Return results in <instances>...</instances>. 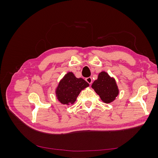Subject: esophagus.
<instances>
[{
    "instance_id": "esophagus-1",
    "label": "esophagus",
    "mask_w": 158,
    "mask_h": 158,
    "mask_svg": "<svg viewBox=\"0 0 158 158\" xmlns=\"http://www.w3.org/2000/svg\"><path fill=\"white\" fill-rule=\"evenodd\" d=\"M85 81H86V82L89 84H92V77H88V78H85Z\"/></svg>"
}]
</instances>
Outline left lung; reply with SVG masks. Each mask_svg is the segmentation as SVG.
I'll return each instance as SVG.
<instances>
[{
    "instance_id": "1",
    "label": "left lung",
    "mask_w": 158,
    "mask_h": 158,
    "mask_svg": "<svg viewBox=\"0 0 158 158\" xmlns=\"http://www.w3.org/2000/svg\"><path fill=\"white\" fill-rule=\"evenodd\" d=\"M92 88L106 103L113 102L119 94L115 79L106 71H102L98 74V79L93 82Z\"/></svg>"
}]
</instances>
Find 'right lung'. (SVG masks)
<instances>
[{
	"mask_svg": "<svg viewBox=\"0 0 158 158\" xmlns=\"http://www.w3.org/2000/svg\"><path fill=\"white\" fill-rule=\"evenodd\" d=\"M89 84L82 78H76L74 73L68 72L60 80L55 89L58 101L63 105L74 104L81 91L89 86Z\"/></svg>",
	"mask_w": 158,
	"mask_h": 158,
	"instance_id": "1",
	"label": "right lung"
}]
</instances>
